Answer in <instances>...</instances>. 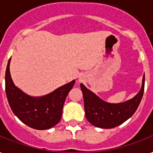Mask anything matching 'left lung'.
Here are the masks:
<instances>
[{"instance_id":"left-lung-1","label":"left lung","mask_w":153,"mask_h":153,"mask_svg":"<svg viewBox=\"0 0 153 153\" xmlns=\"http://www.w3.org/2000/svg\"><path fill=\"white\" fill-rule=\"evenodd\" d=\"M144 84L145 75L138 93L133 98L121 103L107 102L81 84L87 121L95 127L106 129L117 127L126 122L134 114L141 102L144 92Z\"/></svg>"}]
</instances>
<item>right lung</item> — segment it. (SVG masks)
Listing matches in <instances>:
<instances>
[{
  "label": "right lung",
  "mask_w": 153,
  "mask_h": 153,
  "mask_svg": "<svg viewBox=\"0 0 153 153\" xmlns=\"http://www.w3.org/2000/svg\"><path fill=\"white\" fill-rule=\"evenodd\" d=\"M10 58L6 71V93L11 110L28 127L46 130L60 122L66 96L75 84V80L65 84L49 94L31 97L16 87L10 73Z\"/></svg>",
  "instance_id": "1"
}]
</instances>
